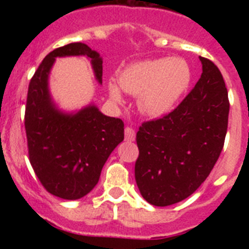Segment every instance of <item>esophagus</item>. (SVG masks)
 Returning a JSON list of instances; mask_svg holds the SVG:
<instances>
[{
    "instance_id": "34e87169",
    "label": "esophagus",
    "mask_w": 249,
    "mask_h": 249,
    "mask_svg": "<svg viewBox=\"0 0 249 249\" xmlns=\"http://www.w3.org/2000/svg\"><path fill=\"white\" fill-rule=\"evenodd\" d=\"M136 138V132L133 131V128L131 127H126L124 128V140L128 141V142H132V141H135Z\"/></svg>"
}]
</instances>
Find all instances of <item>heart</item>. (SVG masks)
Here are the masks:
<instances>
[{"label":"heart","mask_w":249,"mask_h":249,"mask_svg":"<svg viewBox=\"0 0 249 249\" xmlns=\"http://www.w3.org/2000/svg\"><path fill=\"white\" fill-rule=\"evenodd\" d=\"M121 89L138 96V108L149 117H160L173 108L191 82L190 66L182 58L146 59L123 70L118 77ZM109 96L122 103L117 85L111 83Z\"/></svg>","instance_id":"heart-1"}]
</instances>
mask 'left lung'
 <instances>
[{"mask_svg":"<svg viewBox=\"0 0 249 249\" xmlns=\"http://www.w3.org/2000/svg\"><path fill=\"white\" fill-rule=\"evenodd\" d=\"M195 89L163 117L144 121L136 136V183L148 203L164 207L190 197L210 176L223 149L230 100L218 67L199 57Z\"/></svg>","mask_w":249,"mask_h":249,"instance_id":"obj_1","label":"left lung"}]
</instances>
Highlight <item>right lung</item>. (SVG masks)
Masks as SVG:
<instances>
[{
  "label": "right lung",
  "instance_id": "add662e5",
  "mask_svg": "<svg viewBox=\"0 0 249 249\" xmlns=\"http://www.w3.org/2000/svg\"><path fill=\"white\" fill-rule=\"evenodd\" d=\"M89 57L102 83V59L85 43L62 46L47 54L28 85L25 128L28 158L37 178L51 195L78 199L91 192L111 152L124 137L121 118L107 117L94 106L63 114L51 102L47 78L56 57Z\"/></svg>",
  "mask_w": 249,
  "mask_h": 249
}]
</instances>
